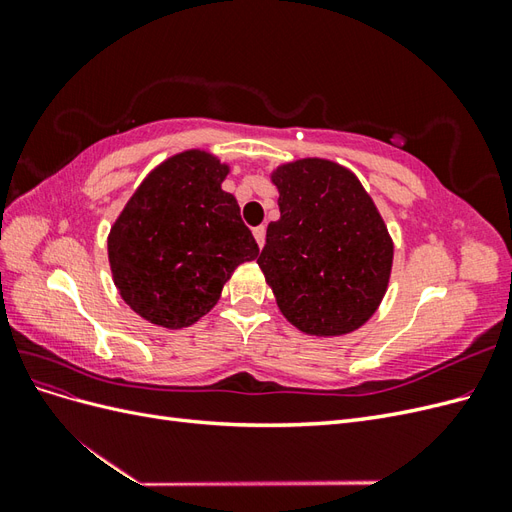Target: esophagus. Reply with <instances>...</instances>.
<instances>
[{
  "instance_id": "esophagus-1",
  "label": "esophagus",
  "mask_w": 512,
  "mask_h": 512,
  "mask_svg": "<svg viewBox=\"0 0 512 512\" xmlns=\"http://www.w3.org/2000/svg\"><path fill=\"white\" fill-rule=\"evenodd\" d=\"M265 235H267L265 226H256V228H254V239H256V243H258V247L265 245Z\"/></svg>"
}]
</instances>
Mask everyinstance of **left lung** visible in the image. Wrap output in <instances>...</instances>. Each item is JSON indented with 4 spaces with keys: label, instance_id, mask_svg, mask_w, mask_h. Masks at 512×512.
Wrapping results in <instances>:
<instances>
[{
    "label": "left lung",
    "instance_id": "obj_1",
    "mask_svg": "<svg viewBox=\"0 0 512 512\" xmlns=\"http://www.w3.org/2000/svg\"><path fill=\"white\" fill-rule=\"evenodd\" d=\"M280 220L258 256L277 307L299 331L346 335L376 314L391 280L393 239L346 166L303 158L277 166Z\"/></svg>",
    "mask_w": 512,
    "mask_h": 512
}]
</instances>
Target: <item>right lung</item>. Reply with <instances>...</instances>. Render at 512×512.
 <instances>
[{"label":"right lung","mask_w":512,"mask_h":512,"mask_svg":"<svg viewBox=\"0 0 512 512\" xmlns=\"http://www.w3.org/2000/svg\"><path fill=\"white\" fill-rule=\"evenodd\" d=\"M230 166L203 149L170 156L138 185L108 232L113 282L134 312L183 329L211 312L241 262L258 256L222 190Z\"/></svg>","instance_id":"obj_1"}]
</instances>
